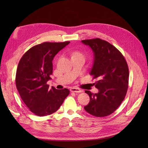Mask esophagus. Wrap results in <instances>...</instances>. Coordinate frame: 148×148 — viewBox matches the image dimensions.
I'll use <instances>...</instances> for the list:
<instances>
[{"label":"esophagus","mask_w":148,"mask_h":148,"mask_svg":"<svg viewBox=\"0 0 148 148\" xmlns=\"http://www.w3.org/2000/svg\"><path fill=\"white\" fill-rule=\"evenodd\" d=\"M70 91L72 92H76V93H79V92H82L81 89L79 88H71L70 89Z\"/></svg>","instance_id":"esophagus-1"}]
</instances>
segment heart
Returning a JSON list of instances; mask_svg holds the SVG:
<instances>
[{"mask_svg":"<svg viewBox=\"0 0 148 148\" xmlns=\"http://www.w3.org/2000/svg\"><path fill=\"white\" fill-rule=\"evenodd\" d=\"M75 55H79V56H83L82 53L81 52H74V53H73V56H75Z\"/></svg>","mask_w":148,"mask_h":148,"instance_id":"heart-1","label":"heart"}]
</instances>
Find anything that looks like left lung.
Returning <instances> with one entry per match:
<instances>
[{
  "mask_svg": "<svg viewBox=\"0 0 148 148\" xmlns=\"http://www.w3.org/2000/svg\"><path fill=\"white\" fill-rule=\"evenodd\" d=\"M94 53L90 75L97 79L95 83L97 93L85 91L90 98L84 109L95 117L112 114L125 99L128 87L129 71L125 57L111 44L99 38L82 40Z\"/></svg>",
  "mask_w": 148,
  "mask_h": 148,
  "instance_id": "left-lung-1",
  "label": "left lung"
}]
</instances>
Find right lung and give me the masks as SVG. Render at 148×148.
<instances>
[{
	"instance_id": "add662e5",
	"label": "right lung",
	"mask_w": 148,
	"mask_h": 148,
	"mask_svg": "<svg viewBox=\"0 0 148 148\" xmlns=\"http://www.w3.org/2000/svg\"><path fill=\"white\" fill-rule=\"evenodd\" d=\"M70 43L45 42L26 51L18 65L16 86L25 105L35 115L46 116L59 109L70 91L49 88L53 57Z\"/></svg>"
}]
</instances>
